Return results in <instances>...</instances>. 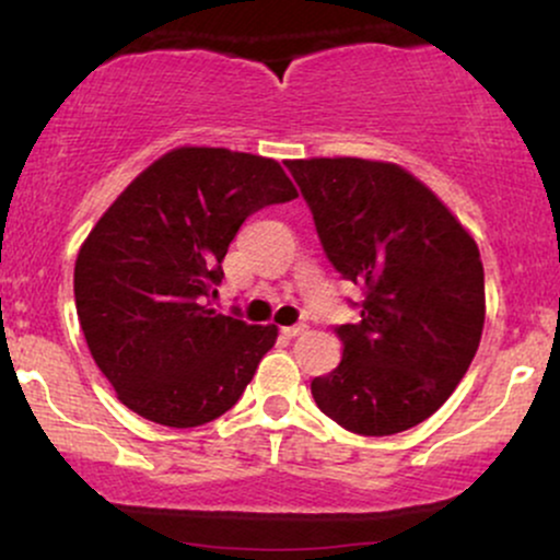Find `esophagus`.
<instances>
[{"mask_svg":"<svg viewBox=\"0 0 560 560\" xmlns=\"http://www.w3.org/2000/svg\"><path fill=\"white\" fill-rule=\"evenodd\" d=\"M281 331H284L289 339H294V337H300V334H305L307 326L305 324H294V326H284V329H281Z\"/></svg>","mask_w":560,"mask_h":560,"instance_id":"esophagus-1","label":"esophagus"}]
</instances>
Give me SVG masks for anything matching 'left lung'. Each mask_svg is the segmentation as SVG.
<instances>
[{
    "mask_svg": "<svg viewBox=\"0 0 560 560\" xmlns=\"http://www.w3.org/2000/svg\"><path fill=\"white\" fill-rule=\"evenodd\" d=\"M326 258L365 289L339 326L342 361L316 376V405L347 432L387 436L453 395L485 329V268L468 229L402 165L363 158L287 160Z\"/></svg>",
    "mask_w": 560,
    "mask_h": 560,
    "instance_id": "obj_1",
    "label": "left lung"
}]
</instances>
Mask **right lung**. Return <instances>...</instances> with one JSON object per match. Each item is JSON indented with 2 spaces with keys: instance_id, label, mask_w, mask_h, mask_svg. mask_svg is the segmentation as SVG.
Masks as SVG:
<instances>
[{
  "instance_id": "1",
  "label": "right lung",
  "mask_w": 560,
  "mask_h": 560,
  "mask_svg": "<svg viewBox=\"0 0 560 560\" xmlns=\"http://www.w3.org/2000/svg\"><path fill=\"white\" fill-rule=\"evenodd\" d=\"M294 197L271 158L176 147L102 213L75 258V311L126 408L189 429L240 400L279 329L221 316L210 298L244 218Z\"/></svg>"
}]
</instances>
